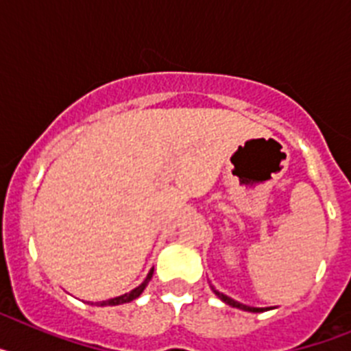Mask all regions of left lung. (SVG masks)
<instances>
[{
	"instance_id": "obj_1",
	"label": "left lung",
	"mask_w": 351,
	"mask_h": 351,
	"mask_svg": "<svg viewBox=\"0 0 351 351\" xmlns=\"http://www.w3.org/2000/svg\"><path fill=\"white\" fill-rule=\"evenodd\" d=\"M213 290H214V288H213ZM214 293H216V295H218L219 299L223 300V302H226V304H228V306H232V308H239V309H244V311H251V313H258V311H263V309H260V308H251V306H246V304H241V302H237V300L230 299V297H226L225 293H219L218 290H214Z\"/></svg>"
}]
</instances>
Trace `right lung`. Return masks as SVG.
Here are the masks:
<instances>
[{
  "label": "right lung",
  "mask_w": 351,
  "mask_h": 351,
  "mask_svg": "<svg viewBox=\"0 0 351 351\" xmlns=\"http://www.w3.org/2000/svg\"><path fill=\"white\" fill-rule=\"evenodd\" d=\"M151 278H153V271L149 272L147 278H145V281L141 285V287H137L135 290L130 291V293H125V295L116 297V299H110V300H105V302H101V306H117V304H125V302H130V300H133V299H137L142 291H144V288L147 287V283L151 281Z\"/></svg>",
  "instance_id": "right-lung-1"
}]
</instances>
